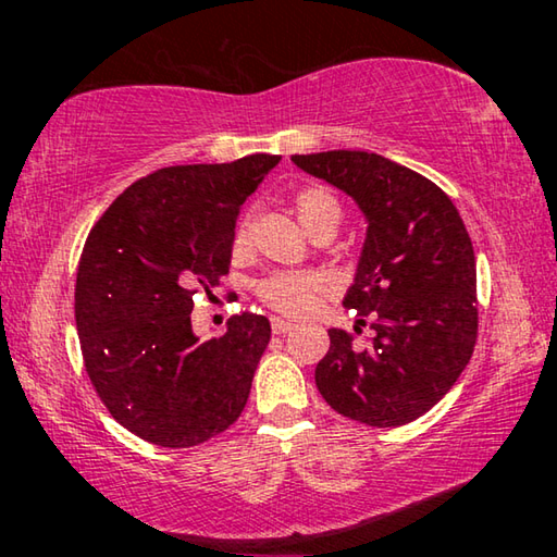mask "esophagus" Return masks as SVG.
I'll return each instance as SVG.
<instances>
[{"label": "esophagus", "mask_w": 557, "mask_h": 557, "mask_svg": "<svg viewBox=\"0 0 557 557\" xmlns=\"http://www.w3.org/2000/svg\"><path fill=\"white\" fill-rule=\"evenodd\" d=\"M295 324L287 322V319H280V317H272V332L275 334H289Z\"/></svg>", "instance_id": "1"}]
</instances>
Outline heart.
I'll return each mask as SVG.
<instances>
[{"label":"heart","mask_w":557,"mask_h":557,"mask_svg":"<svg viewBox=\"0 0 557 557\" xmlns=\"http://www.w3.org/2000/svg\"><path fill=\"white\" fill-rule=\"evenodd\" d=\"M295 213L309 235H319L322 231H336L342 221V203L336 196L324 186L301 188L295 196ZM252 250V225L245 219L233 233L231 256L235 262H240L250 256ZM324 292V277L314 272H280L265 282H260L258 297L265 301L270 309L287 317H301L317 305L319 295Z\"/></svg>","instance_id":"obj_1"}]
</instances>
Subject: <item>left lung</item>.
Returning <instances> with one entry per match:
<instances>
[{
	"label": "left lung",
	"mask_w": 557,
	"mask_h": 557,
	"mask_svg": "<svg viewBox=\"0 0 557 557\" xmlns=\"http://www.w3.org/2000/svg\"><path fill=\"white\" fill-rule=\"evenodd\" d=\"M342 188L369 221L344 307L373 336L329 329L314 381L332 408L371 428H400L445 398L476 344V260L449 196L412 169L373 152L292 157ZM356 334L361 329L356 326Z\"/></svg>",
	"instance_id": "left-lung-1"
}]
</instances>
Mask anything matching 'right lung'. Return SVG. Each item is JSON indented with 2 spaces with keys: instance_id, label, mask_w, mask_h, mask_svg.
Listing matches in <instances>:
<instances>
[{
  "instance_id": "1",
  "label": "right lung",
  "mask_w": 557,
  "mask_h": 557,
  "mask_svg": "<svg viewBox=\"0 0 557 557\" xmlns=\"http://www.w3.org/2000/svg\"><path fill=\"white\" fill-rule=\"evenodd\" d=\"M280 162L164 166L100 215L75 277V326L88 379L108 412L159 447H196L248 403L270 342L262 314L231 317L221 338L191 332L194 295L228 275L240 206Z\"/></svg>"
}]
</instances>
